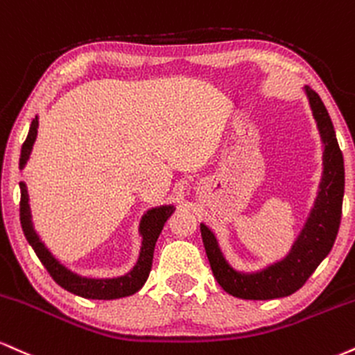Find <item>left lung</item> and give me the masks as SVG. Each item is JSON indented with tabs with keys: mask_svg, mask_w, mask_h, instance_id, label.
I'll use <instances>...</instances> for the list:
<instances>
[{
	"mask_svg": "<svg viewBox=\"0 0 355 355\" xmlns=\"http://www.w3.org/2000/svg\"><path fill=\"white\" fill-rule=\"evenodd\" d=\"M306 94L324 143V173L309 219L291 252L282 261L259 272H237L224 259L211 229L206 224H201L202 243L212 274L219 286L234 297L268 301L294 294L306 284L311 274L318 269L334 245L343 216L344 157L322 99L309 86H306Z\"/></svg>",
	"mask_w": 355,
	"mask_h": 355,
	"instance_id": "1",
	"label": "left lung"
}]
</instances>
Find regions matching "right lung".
Here are the masks:
<instances>
[{
  "instance_id": "right-lung-1",
  "label": "right lung",
  "mask_w": 355,
  "mask_h": 355,
  "mask_svg": "<svg viewBox=\"0 0 355 355\" xmlns=\"http://www.w3.org/2000/svg\"><path fill=\"white\" fill-rule=\"evenodd\" d=\"M36 135H37V116L33 119L26 141H24L23 148H21V157H19L21 169L24 168V164H26V161L29 159V154H31ZM19 189H21L19 219H21V227H23L24 236H26L29 245L35 249L36 256L40 257L41 262H43V266L49 272V276H51L54 279V282L60 284L62 289L69 291V293L81 295V297H86V299L111 301V299L126 297V295L135 294L144 286V282L148 281L149 272H151L154 245H156V241L161 234L162 227H164L166 220H168L169 216L174 212L173 206L154 207V209L148 211V214H144V218L141 220V226H139V232L141 236H143V245H141L139 259H137L136 266L132 268L131 272H128L126 276L112 277V279H91V277H83V276H78V274L71 272V270L68 268H64L60 261L54 259L53 254L48 251V248H46L43 243H41L40 236L36 234L35 227H33L26 184H24V182H19Z\"/></svg>"
}]
</instances>
